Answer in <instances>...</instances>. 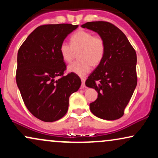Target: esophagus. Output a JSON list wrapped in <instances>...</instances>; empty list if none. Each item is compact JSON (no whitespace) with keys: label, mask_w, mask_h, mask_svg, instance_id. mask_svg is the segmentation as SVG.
Listing matches in <instances>:
<instances>
[{"label":"esophagus","mask_w":158,"mask_h":158,"mask_svg":"<svg viewBox=\"0 0 158 158\" xmlns=\"http://www.w3.org/2000/svg\"><path fill=\"white\" fill-rule=\"evenodd\" d=\"M81 88H82V89H84L85 88V78H81Z\"/></svg>","instance_id":"1"}]
</instances>
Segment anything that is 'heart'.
<instances>
[{"label": "heart", "mask_w": 158, "mask_h": 158, "mask_svg": "<svg viewBox=\"0 0 158 158\" xmlns=\"http://www.w3.org/2000/svg\"><path fill=\"white\" fill-rule=\"evenodd\" d=\"M79 50L78 58L80 60L68 65V71L84 77L90 71L92 64L97 66L102 61L106 50L104 40L90 32L79 30L70 37V44L63 41L59 48L61 58L66 62L73 60L75 52Z\"/></svg>", "instance_id": "heart-1"}]
</instances>
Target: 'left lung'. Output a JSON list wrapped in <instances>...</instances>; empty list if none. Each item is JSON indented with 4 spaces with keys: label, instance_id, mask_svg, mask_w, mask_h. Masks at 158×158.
<instances>
[{
    "label": "left lung",
    "instance_id": "1",
    "mask_svg": "<svg viewBox=\"0 0 158 158\" xmlns=\"http://www.w3.org/2000/svg\"><path fill=\"white\" fill-rule=\"evenodd\" d=\"M81 27L97 32L106 45L102 61L85 81L98 93L96 101L90 104V111L106 120L120 118L137 86L135 49L126 35L109 22L92 21Z\"/></svg>",
    "mask_w": 158,
    "mask_h": 158
}]
</instances>
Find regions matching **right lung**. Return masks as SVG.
Returning a JSON list of instances; mask_svg holds the SVG:
<instances>
[{"label": "right lung", "instance_id": "right-lung-1", "mask_svg": "<svg viewBox=\"0 0 158 158\" xmlns=\"http://www.w3.org/2000/svg\"><path fill=\"white\" fill-rule=\"evenodd\" d=\"M77 27L69 23L40 26L29 35L18 52V88L27 109L44 122L64 117L69 97L81 86L77 74L63 76L66 65L59 52L65 38Z\"/></svg>", "mask_w": 158, "mask_h": 158}]
</instances>
